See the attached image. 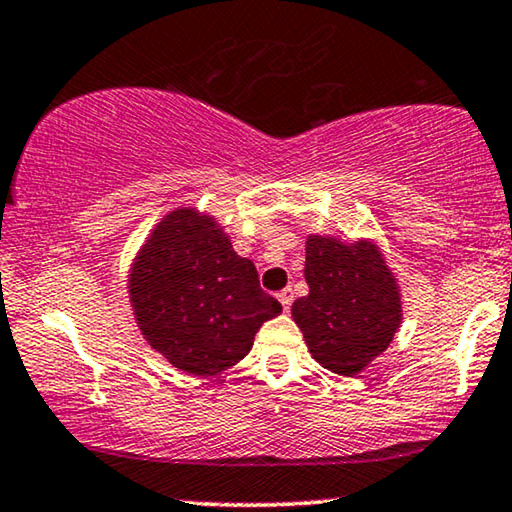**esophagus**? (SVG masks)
Wrapping results in <instances>:
<instances>
[{"label": "esophagus", "mask_w": 512, "mask_h": 512, "mask_svg": "<svg viewBox=\"0 0 512 512\" xmlns=\"http://www.w3.org/2000/svg\"><path fill=\"white\" fill-rule=\"evenodd\" d=\"M278 301L282 303V308H285V310H289V308H292V301H294V294H292V289H282V292L278 294Z\"/></svg>", "instance_id": "1"}]
</instances>
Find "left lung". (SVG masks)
Listing matches in <instances>:
<instances>
[{"instance_id": "obj_1", "label": "left lung", "mask_w": 512, "mask_h": 512, "mask_svg": "<svg viewBox=\"0 0 512 512\" xmlns=\"http://www.w3.org/2000/svg\"><path fill=\"white\" fill-rule=\"evenodd\" d=\"M308 296L292 305L312 358L335 375L354 377L384 354L402 324L398 278L375 241L305 239Z\"/></svg>"}]
</instances>
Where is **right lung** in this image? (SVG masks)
I'll return each mask as SVG.
<instances>
[{"mask_svg":"<svg viewBox=\"0 0 512 512\" xmlns=\"http://www.w3.org/2000/svg\"><path fill=\"white\" fill-rule=\"evenodd\" d=\"M128 299L151 349L193 377H213L250 352L282 305L259 287L218 220L195 207L167 213L137 250Z\"/></svg>","mask_w":512,"mask_h":512,"instance_id":"obj_1","label":"right lung"}]
</instances>
